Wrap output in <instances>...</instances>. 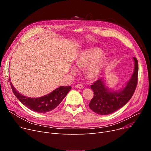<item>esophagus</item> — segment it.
I'll list each match as a JSON object with an SVG mask.
<instances>
[{
    "mask_svg": "<svg viewBox=\"0 0 151 151\" xmlns=\"http://www.w3.org/2000/svg\"><path fill=\"white\" fill-rule=\"evenodd\" d=\"M75 87L77 88H84L83 85L82 84H77V85H76Z\"/></svg>",
    "mask_w": 151,
    "mask_h": 151,
    "instance_id": "34e87169",
    "label": "esophagus"
}]
</instances>
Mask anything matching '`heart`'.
I'll list each match as a JSON object with an SVG mask.
<instances>
[{
  "label": "heart",
  "mask_w": 151,
  "mask_h": 151,
  "mask_svg": "<svg viewBox=\"0 0 151 151\" xmlns=\"http://www.w3.org/2000/svg\"><path fill=\"white\" fill-rule=\"evenodd\" d=\"M103 55V50L98 48L85 50L75 58L74 64L77 68H84V74L88 78L95 80L103 73L109 63V58ZM71 73L76 74L77 68L73 67Z\"/></svg>",
  "instance_id": "obj_1"
}]
</instances>
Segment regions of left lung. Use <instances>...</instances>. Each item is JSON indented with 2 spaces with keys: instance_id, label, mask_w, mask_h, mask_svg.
Wrapping results in <instances>:
<instances>
[{
  "instance_id": "1",
  "label": "left lung",
  "mask_w": 151,
  "mask_h": 151,
  "mask_svg": "<svg viewBox=\"0 0 151 151\" xmlns=\"http://www.w3.org/2000/svg\"><path fill=\"white\" fill-rule=\"evenodd\" d=\"M133 73L124 88L112 90L106 86L104 77L91 85L94 96L89 107L93 112L102 116L111 114L125 106L131 99L137 85L138 76V60L133 57Z\"/></svg>"
}]
</instances>
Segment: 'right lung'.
I'll use <instances>...</instances> for the list:
<instances>
[{
	"mask_svg": "<svg viewBox=\"0 0 151 151\" xmlns=\"http://www.w3.org/2000/svg\"><path fill=\"white\" fill-rule=\"evenodd\" d=\"M10 83L13 93L21 103L29 109L41 114H45L55 109L71 89L70 86H61L45 96L39 98H29L20 94L11 82Z\"/></svg>",
	"mask_w": 151,
	"mask_h": 151,
	"instance_id": "obj_1",
	"label": "right lung"
}]
</instances>
